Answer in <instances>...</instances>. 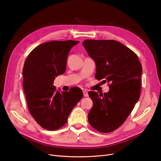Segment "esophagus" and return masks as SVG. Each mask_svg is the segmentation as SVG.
Returning <instances> with one entry per match:
<instances>
[{"label": "esophagus", "instance_id": "esophagus-1", "mask_svg": "<svg viewBox=\"0 0 161 161\" xmlns=\"http://www.w3.org/2000/svg\"><path fill=\"white\" fill-rule=\"evenodd\" d=\"M83 96H84V97H89L88 92H87V91H86V90L83 91Z\"/></svg>", "mask_w": 161, "mask_h": 161}]
</instances>
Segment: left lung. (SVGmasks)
Returning <instances> with one entry per match:
<instances>
[{
  "instance_id": "8db88e82",
  "label": "left lung",
  "mask_w": 161,
  "mask_h": 161,
  "mask_svg": "<svg viewBox=\"0 0 161 161\" xmlns=\"http://www.w3.org/2000/svg\"><path fill=\"white\" fill-rule=\"evenodd\" d=\"M96 64L95 78L110 83L108 92L89 91L92 100L90 125L101 132H111L125 122L140 98L142 64L136 54L113 40H86L82 43Z\"/></svg>"
}]
</instances>
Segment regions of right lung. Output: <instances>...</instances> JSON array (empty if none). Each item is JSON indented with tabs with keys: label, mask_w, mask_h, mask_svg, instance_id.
I'll use <instances>...</instances> for the list:
<instances>
[{
	"label": "right lung",
	"mask_w": 161,
	"mask_h": 161,
	"mask_svg": "<svg viewBox=\"0 0 161 161\" xmlns=\"http://www.w3.org/2000/svg\"><path fill=\"white\" fill-rule=\"evenodd\" d=\"M79 41H51L34 49L25 61L23 89L29 110L35 121L47 130L63 126L71 111L83 97L82 91L72 87L70 91L57 90V76L66 71L67 57Z\"/></svg>",
	"instance_id": "1"
}]
</instances>
